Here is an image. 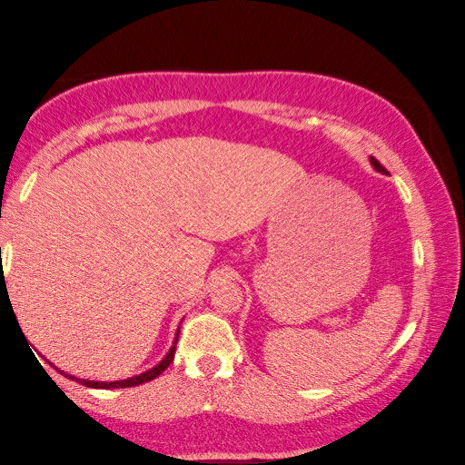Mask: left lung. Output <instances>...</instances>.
Returning a JSON list of instances; mask_svg holds the SVG:
<instances>
[{"label":"left lung","instance_id":"left-lung-1","mask_svg":"<svg viewBox=\"0 0 465 465\" xmlns=\"http://www.w3.org/2000/svg\"><path fill=\"white\" fill-rule=\"evenodd\" d=\"M371 164H372V166H375V169H377L379 173H385V169H383V166H381V163H379V161H375V158H371Z\"/></svg>","mask_w":465,"mask_h":465}]
</instances>
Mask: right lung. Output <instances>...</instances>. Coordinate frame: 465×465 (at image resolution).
I'll list each match as a JSON object with an SVG mask.
<instances>
[{
  "label": "right lung",
  "instance_id": "right-lung-1",
  "mask_svg": "<svg viewBox=\"0 0 465 465\" xmlns=\"http://www.w3.org/2000/svg\"><path fill=\"white\" fill-rule=\"evenodd\" d=\"M4 288H5V286H4ZM5 292H7V288H5ZM177 338H179V333H177ZM174 344H177V340H174ZM174 344H173V348L169 350V354H166L164 359H163L161 362H158L154 369L142 372V375L124 379V381H86V379H75V377H72V375H65V372H64V375L74 379V381H80L82 385H86V387H94V390H113V387H135V385H140V383L152 381V379H156L166 367H169V364H171L173 359H174V348H177Z\"/></svg>",
  "mask_w": 465,
  "mask_h": 465
}]
</instances>
